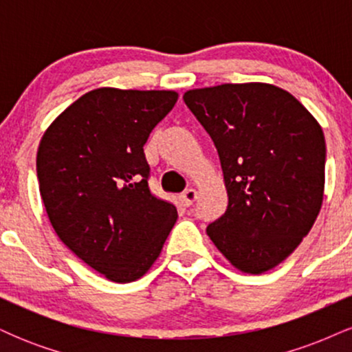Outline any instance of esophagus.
Instances as JSON below:
<instances>
[{
    "label": "esophagus",
    "mask_w": 352,
    "mask_h": 352,
    "mask_svg": "<svg viewBox=\"0 0 352 352\" xmlns=\"http://www.w3.org/2000/svg\"><path fill=\"white\" fill-rule=\"evenodd\" d=\"M180 200H182V204L185 205V207H190V205H193V201L197 200V190L195 188L185 190V192L180 195Z\"/></svg>",
    "instance_id": "esophagus-1"
}]
</instances>
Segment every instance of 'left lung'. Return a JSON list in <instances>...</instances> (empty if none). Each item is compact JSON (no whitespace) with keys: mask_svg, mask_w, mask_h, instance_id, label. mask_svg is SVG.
Masks as SVG:
<instances>
[{"mask_svg":"<svg viewBox=\"0 0 352 352\" xmlns=\"http://www.w3.org/2000/svg\"><path fill=\"white\" fill-rule=\"evenodd\" d=\"M215 144L228 207L207 233L243 273L280 265L309 233L324 193L321 125L272 84H221L184 94Z\"/></svg>","mask_w":352,"mask_h":352,"instance_id":"8db88e82","label":"left lung"}]
</instances>
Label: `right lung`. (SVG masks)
<instances>
[{"label":"right lung","mask_w":352,"mask_h":352,"mask_svg":"<svg viewBox=\"0 0 352 352\" xmlns=\"http://www.w3.org/2000/svg\"><path fill=\"white\" fill-rule=\"evenodd\" d=\"M173 91L87 92L52 122L36 170L47 217L64 245L116 283L139 280L177 221L148 188L144 145L175 106Z\"/></svg>","instance_id":"right-lung-1"}]
</instances>
